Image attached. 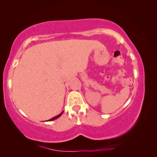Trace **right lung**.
<instances>
[{"label": "right lung", "instance_id": "add662e5", "mask_svg": "<svg viewBox=\"0 0 157 157\" xmlns=\"http://www.w3.org/2000/svg\"><path fill=\"white\" fill-rule=\"evenodd\" d=\"M62 113H63V112H61V113H60V114H59L58 116H56V117H53L52 119H49L48 120V121H53V120H54V119H58V118L59 117H60L61 116V114Z\"/></svg>", "mask_w": 157, "mask_h": 157}]
</instances>
